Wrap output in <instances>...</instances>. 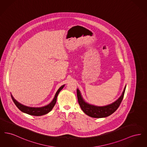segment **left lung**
I'll list each match as a JSON object with an SVG mask.
<instances>
[{
	"label": "left lung",
	"instance_id": "left-lung-1",
	"mask_svg": "<svg viewBox=\"0 0 147 147\" xmlns=\"http://www.w3.org/2000/svg\"><path fill=\"white\" fill-rule=\"evenodd\" d=\"M126 85L121 96L115 102L109 105L104 106H98L91 105L84 100L80 90L77 89V98L78 103L83 112L89 116L93 118H103L111 115L119 108L124 96Z\"/></svg>",
	"mask_w": 147,
	"mask_h": 147
}]
</instances>
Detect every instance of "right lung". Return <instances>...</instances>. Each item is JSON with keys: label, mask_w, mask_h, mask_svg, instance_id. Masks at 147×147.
<instances>
[{"label": "right lung", "mask_w": 147, "mask_h": 147, "mask_svg": "<svg viewBox=\"0 0 147 147\" xmlns=\"http://www.w3.org/2000/svg\"><path fill=\"white\" fill-rule=\"evenodd\" d=\"M64 85H63L58 89V90L56 92L55 98H53V100L49 103V104L41 107H28V106H25L19 103L18 101H17L13 96V95H11V96L14 101V104L22 112L26 113L30 115H32V116H42L48 113L52 110L54 106L56 104L58 95L59 92L64 88Z\"/></svg>", "instance_id": "right-lung-1"}]
</instances>
